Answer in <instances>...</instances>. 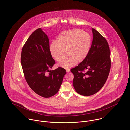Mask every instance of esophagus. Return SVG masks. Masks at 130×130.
<instances>
[{"label":"esophagus","instance_id":"1","mask_svg":"<svg viewBox=\"0 0 130 130\" xmlns=\"http://www.w3.org/2000/svg\"><path fill=\"white\" fill-rule=\"evenodd\" d=\"M66 72H67V73H69L70 72V69H67L66 70Z\"/></svg>","mask_w":130,"mask_h":130}]
</instances>
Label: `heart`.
I'll use <instances>...</instances> for the list:
<instances>
[{"mask_svg":"<svg viewBox=\"0 0 130 130\" xmlns=\"http://www.w3.org/2000/svg\"><path fill=\"white\" fill-rule=\"evenodd\" d=\"M91 44L90 35L82 30L73 29L62 32L50 45L51 56L57 61L62 60L58 66L69 69L83 61L88 55Z\"/></svg>","mask_w":130,"mask_h":130,"instance_id":"heart-1","label":"heart"}]
</instances>
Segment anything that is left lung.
Instances as JSON below:
<instances>
[{
	"label": "left lung",
	"instance_id": "8db88e82",
	"mask_svg": "<svg viewBox=\"0 0 130 130\" xmlns=\"http://www.w3.org/2000/svg\"><path fill=\"white\" fill-rule=\"evenodd\" d=\"M93 42L86 58L71 70L74 75L73 86L78 93L92 95L105 84L111 69V53L107 40L92 28Z\"/></svg>",
	"mask_w": 130,
	"mask_h": 130
}]
</instances>
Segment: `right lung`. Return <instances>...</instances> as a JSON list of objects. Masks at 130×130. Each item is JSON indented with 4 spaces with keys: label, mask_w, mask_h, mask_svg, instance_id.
Masks as SVG:
<instances>
[{
    "label": "right lung",
    "mask_w": 130,
    "mask_h": 130,
    "mask_svg": "<svg viewBox=\"0 0 130 130\" xmlns=\"http://www.w3.org/2000/svg\"><path fill=\"white\" fill-rule=\"evenodd\" d=\"M21 63L28 85L37 94L49 98L58 92L66 71L60 67L50 71L55 61L50 52L48 36L42 29L35 30L26 41Z\"/></svg>",
    "instance_id": "right-lung-1"
}]
</instances>
